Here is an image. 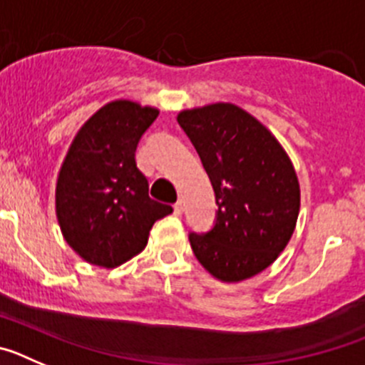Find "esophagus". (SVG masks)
I'll list each match as a JSON object with an SVG mask.
<instances>
[{
    "label": "esophagus",
    "instance_id": "1",
    "mask_svg": "<svg viewBox=\"0 0 365 365\" xmlns=\"http://www.w3.org/2000/svg\"><path fill=\"white\" fill-rule=\"evenodd\" d=\"M173 210H175L177 215L182 214V210H185V202H182V201H180V199H179V201H177L175 205H173Z\"/></svg>",
    "mask_w": 365,
    "mask_h": 365
}]
</instances>
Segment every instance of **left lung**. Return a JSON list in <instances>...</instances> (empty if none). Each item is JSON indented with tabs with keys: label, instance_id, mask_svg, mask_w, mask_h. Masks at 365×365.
<instances>
[{
	"label": "left lung",
	"instance_id": "1",
	"mask_svg": "<svg viewBox=\"0 0 365 365\" xmlns=\"http://www.w3.org/2000/svg\"><path fill=\"white\" fill-rule=\"evenodd\" d=\"M215 192L214 227L190 232L202 267L222 282L265 270L291 240L299 185L291 159L265 125L234 104L179 113Z\"/></svg>",
	"mask_w": 365,
	"mask_h": 365
}]
</instances>
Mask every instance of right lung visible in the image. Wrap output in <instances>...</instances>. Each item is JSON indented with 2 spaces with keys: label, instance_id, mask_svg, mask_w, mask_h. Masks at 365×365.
Returning a JSON list of instances; mask_svg holds the SVG:
<instances>
[{
  "label": "right lung",
  "instance_id": "obj_1",
  "mask_svg": "<svg viewBox=\"0 0 365 365\" xmlns=\"http://www.w3.org/2000/svg\"><path fill=\"white\" fill-rule=\"evenodd\" d=\"M159 117L130 100L104 106L74 137L56 185V215L74 252L113 269L137 256L157 219L172 214L148 195L135 163L138 140Z\"/></svg>",
  "mask_w": 365,
  "mask_h": 365
}]
</instances>
